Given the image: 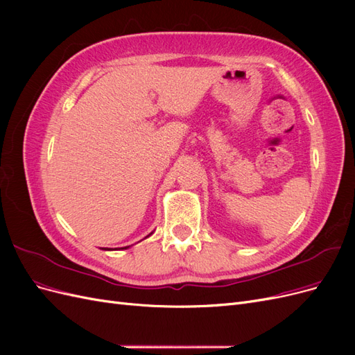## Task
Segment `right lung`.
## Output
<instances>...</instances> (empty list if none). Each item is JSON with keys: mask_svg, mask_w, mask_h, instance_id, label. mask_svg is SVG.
Segmentation results:
<instances>
[{"mask_svg": "<svg viewBox=\"0 0 355 355\" xmlns=\"http://www.w3.org/2000/svg\"><path fill=\"white\" fill-rule=\"evenodd\" d=\"M153 234V232H151ZM151 234H149V235H151ZM149 235H148V237H149ZM146 239V237H145ZM121 249H128V245L127 247H121ZM103 250H111V249H103Z\"/></svg>", "mask_w": 355, "mask_h": 355, "instance_id": "right-lung-1", "label": "right lung"}]
</instances>
